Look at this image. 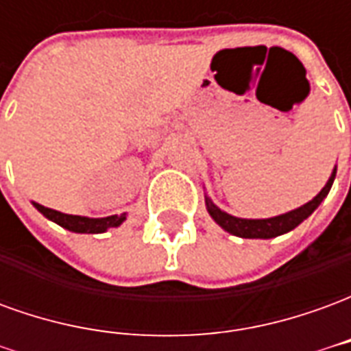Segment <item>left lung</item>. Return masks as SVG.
I'll list each match as a JSON object with an SVG mask.
<instances>
[{
    "label": "left lung",
    "instance_id": "obj_1",
    "mask_svg": "<svg viewBox=\"0 0 351 351\" xmlns=\"http://www.w3.org/2000/svg\"><path fill=\"white\" fill-rule=\"evenodd\" d=\"M335 176H337V167L332 169L327 184H325L322 191L312 201H308V203H304L299 208H293V210H289L286 214L272 216V218H261V220L237 218V216H231L226 210H221L220 206L214 205L213 199L208 197V195H205V205L208 214H210V218L223 231H228L231 235L241 237V239H274V237L289 233L291 229H295L299 223H302V221L308 218L310 214L316 210L317 206L322 205V201L327 197V193H329L332 182H335Z\"/></svg>",
    "mask_w": 351,
    "mask_h": 351
}]
</instances>
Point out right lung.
Masks as SVG:
<instances>
[{"label":"right lung","instance_id":"add662e5","mask_svg":"<svg viewBox=\"0 0 351 351\" xmlns=\"http://www.w3.org/2000/svg\"><path fill=\"white\" fill-rule=\"evenodd\" d=\"M34 206L45 218H49L50 221H54V223L62 226L67 231H73V233H105L107 229L122 226L125 218H128V213L120 214V216L114 214V216H107V218H88V216H73V214L58 213L54 208H47V206L39 205V203H34Z\"/></svg>","mask_w":351,"mask_h":351}]
</instances>
